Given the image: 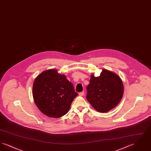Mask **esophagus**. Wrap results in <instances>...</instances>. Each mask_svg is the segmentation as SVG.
I'll return each instance as SVG.
<instances>
[{
    "label": "esophagus",
    "mask_w": 151,
    "mask_h": 151,
    "mask_svg": "<svg viewBox=\"0 0 151 151\" xmlns=\"http://www.w3.org/2000/svg\"><path fill=\"white\" fill-rule=\"evenodd\" d=\"M79 96H83L84 94V92H81L79 93Z\"/></svg>",
    "instance_id": "obj_1"
}]
</instances>
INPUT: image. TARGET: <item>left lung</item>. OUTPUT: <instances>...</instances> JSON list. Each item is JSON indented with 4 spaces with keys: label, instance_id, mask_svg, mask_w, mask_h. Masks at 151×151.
<instances>
[{
    "label": "left lung",
    "instance_id": "left-lung-1",
    "mask_svg": "<svg viewBox=\"0 0 151 151\" xmlns=\"http://www.w3.org/2000/svg\"><path fill=\"white\" fill-rule=\"evenodd\" d=\"M86 90V100L92 106L99 112L106 113L119 103L124 88L118 75L103 69L99 76L91 75Z\"/></svg>",
    "mask_w": 151,
    "mask_h": 151
}]
</instances>
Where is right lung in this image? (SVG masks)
Returning a JSON list of instances; mask_svg holds the SVG:
<instances>
[{
    "label": "right lung",
    "mask_w": 151,
    "mask_h": 151,
    "mask_svg": "<svg viewBox=\"0 0 151 151\" xmlns=\"http://www.w3.org/2000/svg\"><path fill=\"white\" fill-rule=\"evenodd\" d=\"M32 93L40 110L45 115L55 118L68 113L72 101L78 95L65 76L55 69L45 71L37 76Z\"/></svg>",
    "instance_id": "add662e5"
}]
</instances>
